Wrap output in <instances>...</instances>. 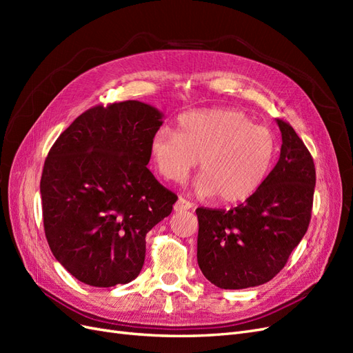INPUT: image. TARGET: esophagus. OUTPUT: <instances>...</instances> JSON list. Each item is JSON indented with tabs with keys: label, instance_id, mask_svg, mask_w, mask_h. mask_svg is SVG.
Masks as SVG:
<instances>
[{
	"label": "esophagus",
	"instance_id": "esophagus-1",
	"mask_svg": "<svg viewBox=\"0 0 353 353\" xmlns=\"http://www.w3.org/2000/svg\"><path fill=\"white\" fill-rule=\"evenodd\" d=\"M191 208H193V203L185 200V199H183V197H179L178 201L174 205V210H175V212H184V210H188V209H191Z\"/></svg>",
	"mask_w": 353,
	"mask_h": 353
}]
</instances>
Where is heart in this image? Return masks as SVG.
<instances>
[{
  "label": "heart",
  "instance_id": "heart-1",
  "mask_svg": "<svg viewBox=\"0 0 353 353\" xmlns=\"http://www.w3.org/2000/svg\"><path fill=\"white\" fill-rule=\"evenodd\" d=\"M275 134L254 125L237 109L188 112L178 119V132L160 128L150 141L157 172L169 181L184 179L199 160L201 175L194 188L221 205H237L256 194L276 157Z\"/></svg>",
  "mask_w": 353,
  "mask_h": 353
}]
</instances>
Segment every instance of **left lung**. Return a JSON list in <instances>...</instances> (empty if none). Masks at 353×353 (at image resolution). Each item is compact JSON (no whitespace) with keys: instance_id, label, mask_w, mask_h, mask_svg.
Wrapping results in <instances>:
<instances>
[{"instance_id":"1","label":"left lung","mask_w":353,"mask_h":353,"mask_svg":"<svg viewBox=\"0 0 353 353\" xmlns=\"http://www.w3.org/2000/svg\"><path fill=\"white\" fill-rule=\"evenodd\" d=\"M281 153L256 194L230 210L199 208L197 262L219 288L268 283L301 243L311 221L315 166L293 128L276 119Z\"/></svg>"}]
</instances>
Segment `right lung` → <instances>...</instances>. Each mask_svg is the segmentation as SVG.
Segmentation results:
<instances>
[{"label": "right lung", "instance_id": "add662e5", "mask_svg": "<svg viewBox=\"0 0 353 353\" xmlns=\"http://www.w3.org/2000/svg\"><path fill=\"white\" fill-rule=\"evenodd\" d=\"M162 123V112L137 100L95 105L51 147L39 187L46 237L77 280L113 287L140 274L145 234L178 199L147 168Z\"/></svg>", "mask_w": 353, "mask_h": 353}]
</instances>
